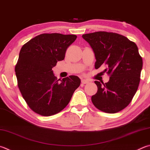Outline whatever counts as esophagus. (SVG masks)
Masks as SVG:
<instances>
[{
  "instance_id": "1",
  "label": "esophagus",
  "mask_w": 150,
  "mask_h": 150,
  "mask_svg": "<svg viewBox=\"0 0 150 150\" xmlns=\"http://www.w3.org/2000/svg\"><path fill=\"white\" fill-rule=\"evenodd\" d=\"M88 83H89V81L86 80V79H82V80H81V83H82V84H87Z\"/></svg>"
}]
</instances>
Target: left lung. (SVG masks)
Instances as JSON below:
<instances>
[{
  "label": "left lung",
  "mask_w": 150,
  "mask_h": 150,
  "mask_svg": "<svg viewBox=\"0 0 150 150\" xmlns=\"http://www.w3.org/2000/svg\"><path fill=\"white\" fill-rule=\"evenodd\" d=\"M94 52L95 68L104 66L110 76L108 83L98 86L91 100L95 107L108 113H115L129 104L137 92L142 69V58L137 45L126 37L112 32L97 31L83 35Z\"/></svg>",
  "instance_id": "8db88e82"
}]
</instances>
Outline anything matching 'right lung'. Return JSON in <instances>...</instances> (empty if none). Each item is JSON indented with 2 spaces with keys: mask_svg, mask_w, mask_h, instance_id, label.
Masks as SVG:
<instances>
[{
  "mask_svg": "<svg viewBox=\"0 0 150 150\" xmlns=\"http://www.w3.org/2000/svg\"><path fill=\"white\" fill-rule=\"evenodd\" d=\"M76 39L75 35L42 33L21 48L15 67L18 86L27 104L39 115L50 116L64 110L80 85L77 76L60 80L52 71Z\"/></svg>",
  "mask_w": 150,
  "mask_h": 150,
  "instance_id": "1",
  "label": "right lung"
}]
</instances>
